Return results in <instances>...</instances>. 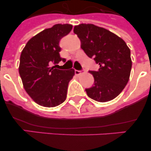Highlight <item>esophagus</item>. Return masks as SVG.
<instances>
[{
	"label": "esophagus",
	"instance_id": "esophagus-1",
	"mask_svg": "<svg viewBox=\"0 0 151 151\" xmlns=\"http://www.w3.org/2000/svg\"><path fill=\"white\" fill-rule=\"evenodd\" d=\"M85 70H75V74H77V75H80V74H82V73H84L85 72Z\"/></svg>",
	"mask_w": 151,
	"mask_h": 151
}]
</instances>
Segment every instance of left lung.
Masks as SVG:
<instances>
[{
	"instance_id": "1",
	"label": "left lung",
	"mask_w": 151,
	"mask_h": 151,
	"mask_svg": "<svg viewBox=\"0 0 151 151\" xmlns=\"http://www.w3.org/2000/svg\"><path fill=\"white\" fill-rule=\"evenodd\" d=\"M74 33L81 41V48L99 65L97 71H89L94 77L87 95L99 102L110 101L125 88L132 69L131 51L121 38L106 29L93 24H80Z\"/></svg>"
}]
</instances>
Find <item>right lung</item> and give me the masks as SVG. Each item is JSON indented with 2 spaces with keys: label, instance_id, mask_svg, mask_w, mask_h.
<instances>
[{
  "label": "right lung",
  "instance_id": "1",
  "mask_svg": "<svg viewBox=\"0 0 151 151\" xmlns=\"http://www.w3.org/2000/svg\"><path fill=\"white\" fill-rule=\"evenodd\" d=\"M71 29L72 25L68 24H56L45 29L31 38L21 52L19 73L24 88L41 106L54 107L66 99L74 70H60L51 66L66 61L60 55L59 44Z\"/></svg>",
  "mask_w": 151,
  "mask_h": 151
}]
</instances>
